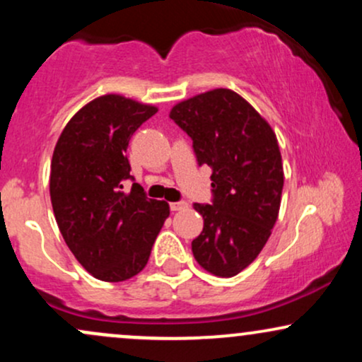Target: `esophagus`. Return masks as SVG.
Listing matches in <instances>:
<instances>
[{"label": "esophagus", "instance_id": "34e87169", "mask_svg": "<svg viewBox=\"0 0 362 362\" xmlns=\"http://www.w3.org/2000/svg\"><path fill=\"white\" fill-rule=\"evenodd\" d=\"M185 207H187V202H184V201L170 202V209L172 211H182V209H185Z\"/></svg>", "mask_w": 362, "mask_h": 362}]
</instances>
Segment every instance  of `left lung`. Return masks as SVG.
<instances>
[{
    "label": "left lung",
    "mask_w": 362,
    "mask_h": 362,
    "mask_svg": "<svg viewBox=\"0 0 362 362\" xmlns=\"http://www.w3.org/2000/svg\"><path fill=\"white\" fill-rule=\"evenodd\" d=\"M170 119L190 136L199 165L213 168V202L194 204L204 219L192 242L195 260L233 277L257 259L279 216L284 172L276 132L228 88L177 103Z\"/></svg>",
    "instance_id": "left-lung-1"
}]
</instances>
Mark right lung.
<instances>
[{
    "label": "right lung",
    "mask_w": 362,
    "mask_h": 362,
    "mask_svg": "<svg viewBox=\"0 0 362 362\" xmlns=\"http://www.w3.org/2000/svg\"><path fill=\"white\" fill-rule=\"evenodd\" d=\"M158 112L122 95L86 103L62 129L51 161V202L57 226L76 260L105 282L134 277L146 267L170 207L132 184L129 139Z\"/></svg>",
    "instance_id": "obj_1"
}]
</instances>
